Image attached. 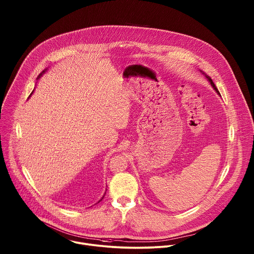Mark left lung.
I'll use <instances>...</instances> for the list:
<instances>
[{"instance_id":"obj_1","label":"left lung","mask_w":254,"mask_h":254,"mask_svg":"<svg viewBox=\"0 0 254 254\" xmlns=\"http://www.w3.org/2000/svg\"><path fill=\"white\" fill-rule=\"evenodd\" d=\"M201 72H202V74H204V75H205V77H206V78H207V80H208V81H209V83H210V84H211V86H212V87H213V88H214V90H215V91H216V92H217V93H218V94H219V95H220V93H219V91H218V89H217V88H216V86H215V84H214V82H213V81H212V79H211V78H210V76H208V75H206V73H204V72H203V71H201Z\"/></svg>"}]
</instances>
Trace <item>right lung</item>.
<instances>
[{
	"mask_svg": "<svg viewBox=\"0 0 254 254\" xmlns=\"http://www.w3.org/2000/svg\"><path fill=\"white\" fill-rule=\"evenodd\" d=\"M46 70H47V69H45V70H43V71H42V72H41V73H40V75H39V76H38V77H37V79H39V78H40V77H41V76H42V75H43V74H44V73H45V72H46ZM33 91H34V90H33ZM33 91H32V93H33ZM32 93H31V94H30V96H31V95H32ZM30 96H29V97H30ZM103 197H104V195H103ZM103 197H102V198H101V199H100V200H99V201H101V200H102V199H103ZM99 201H98V202H99Z\"/></svg>",
	"mask_w": 254,
	"mask_h": 254,
	"instance_id": "add662e5",
	"label": "right lung"
}]
</instances>
